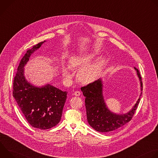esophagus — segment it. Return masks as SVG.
Wrapping results in <instances>:
<instances>
[{
    "instance_id": "34e87169",
    "label": "esophagus",
    "mask_w": 158,
    "mask_h": 158,
    "mask_svg": "<svg viewBox=\"0 0 158 158\" xmlns=\"http://www.w3.org/2000/svg\"><path fill=\"white\" fill-rule=\"evenodd\" d=\"M74 95L76 96H79L81 95V93L79 91H76L74 93Z\"/></svg>"
}]
</instances>
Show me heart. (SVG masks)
<instances>
[{
    "label": "heart",
    "instance_id": "b5f03b06",
    "mask_svg": "<svg viewBox=\"0 0 158 158\" xmlns=\"http://www.w3.org/2000/svg\"><path fill=\"white\" fill-rule=\"evenodd\" d=\"M95 53H74L69 58V65H62V75L64 79L69 80L73 77L71 69H79L77 74L78 81L85 84L95 81L102 73L106 63L104 59L91 63L96 57Z\"/></svg>",
    "mask_w": 158,
    "mask_h": 158
}]
</instances>
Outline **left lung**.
I'll return each instance as SVG.
<instances>
[{
    "instance_id": "obj_1",
    "label": "left lung",
    "mask_w": 158,
    "mask_h": 158,
    "mask_svg": "<svg viewBox=\"0 0 158 158\" xmlns=\"http://www.w3.org/2000/svg\"><path fill=\"white\" fill-rule=\"evenodd\" d=\"M134 68L140 81L141 92L136 104L126 113L117 114L108 108L103 96L102 79H99L81 87L82 94L85 97V106L88 123L96 131L101 132L114 131L129 122L132 119L140 101L143 91V82L140 73L136 67H134Z\"/></svg>"
}]
</instances>
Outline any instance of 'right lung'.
<instances>
[{
    "mask_svg": "<svg viewBox=\"0 0 158 158\" xmlns=\"http://www.w3.org/2000/svg\"><path fill=\"white\" fill-rule=\"evenodd\" d=\"M45 42L35 45L22 57L13 84V96L26 120L32 127L40 129H50L59 123L67 94L49 84L35 86L25 77V65Z\"/></svg>",
    "mask_w": 158,
    "mask_h": 158,
    "instance_id": "obj_1",
    "label": "right lung"
}]
</instances>
